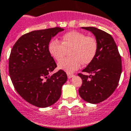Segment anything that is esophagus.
<instances>
[{"label":"esophagus","instance_id":"1","mask_svg":"<svg viewBox=\"0 0 131 131\" xmlns=\"http://www.w3.org/2000/svg\"><path fill=\"white\" fill-rule=\"evenodd\" d=\"M67 76H68V79H71V78L73 77L74 76V75H73V74H72V73H67Z\"/></svg>","mask_w":131,"mask_h":131}]
</instances>
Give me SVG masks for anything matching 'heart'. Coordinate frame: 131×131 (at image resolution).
<instances>
[{"mask_svg": "<svg viewBox=\"0 0 131 131\" xmlns=\"http://www.w3.org/2000/svg\"><path fill=\"white\" fill-rule=\"evenodd\" d=\"M61 42L52 39L48 45V51L55 60L59 61L70 50V57L65 58L58 63V68L68 73L80 68L82 63L88 64L94 58L97 50V42L92 36L83 33L71 31L62 36Z\"/></svg>", "mask_w": 131, "mask_h": 131, "instance_id": "b5f03b06", "label": "heart"}]
</instances>
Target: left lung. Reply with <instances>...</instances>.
<instances>
[{"instance_id":"left-lung-1","label":"left lung","mask_w":131,"mask_h":131,"mask_svg":"<svg viewBox=\"0 0 131 131\" xmlns=\"http://www.w3.org/2000/svg\"><path fill=\"white\" fill-rule=\"evenodd\" d=\"M96 37L97 50L93 60L83 72L79 73L82 84L79 89L80 97L92 104L101 103L112 94L118 85L122 73V61L112 35L95 27H81Z\"/></svg>"}]
</instances>
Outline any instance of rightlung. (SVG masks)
<instances>
[{"instance_id": "add662e5", "label": "right lung", "mask_w": 131, "mask_h": 131, "mask_svg": "<svg viewBox=\"0 0 131 131\" xmlns=\"http://www.w3.org/2000/svg\"><path fill=\"white\" fill-rule=\"evenodd\" d=\"M63 30L55 27L28 33L16 41L10 52L9 72L13 85L25 101L35 106L54 104L68 79L61 70L50 75L57 65L48 51L49 43Z\"/></svg>"}]
</instances>
